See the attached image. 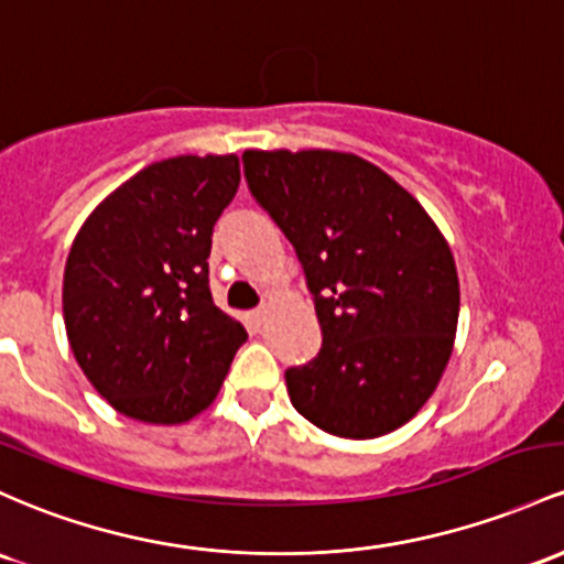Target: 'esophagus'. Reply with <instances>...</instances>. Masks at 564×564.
<instances>
[{
  "label": "esophagus",
  "mask_w": 564,
  "mask_h": 564,
  "mask_svg": "<svg viewBox=\"0 0 564 564\" xmlns=\"http://www.w3.org/2000/svg\"><path fill=\"white\" fill-rule=\"evenodd\" d=\"M264 315H268V307H264V305H259L257 307V311H251V321H253V324H262V321H264Z\"/></svg>",
  "instance_id": "obj_1"
}]
</instances>
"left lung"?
Segmentation results:
<instances>
[{
  "instance_id": "obj_1",
  "label": "left lung",
  "mask_w": 564,
  "mask_h": 564,
  "mask_svg": "<svg viewBox=\"0 0 564 564\" xmlns=\"http://www.w3.org/2000/svg\"><path fill=\"white\" fill-rule=\"evenodd\" d=\"M243 171L294 246L324 334L313 361L286 369L294 410L343 438L401 429L453 356L460 286L444 235L358 154L249 150Z\"/></svg>"
}]
</instances>
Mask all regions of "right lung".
Segmentation results:
<instances>
[{
  "label": "right lung",
  "mask_w": 564,
  "mask_h": 564,
  "mask_svg": "<svg viewBox=\"0 0 564 564\" xmlns=\"http://www.w3.org/2000/svg\"><path fill=\"white\" fill-rule=\"evenodd\" d=\"M238 184L235 154L160 160L98 203L74 238L66 337L90 386L126 417L187 423L249 337L208 289L214 225Z\"/></svg>",
  "instance_id": "right-lung-1"
}]
</instances>
